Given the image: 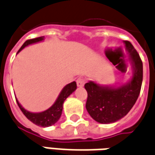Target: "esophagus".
<instances>
[{"instance_id":"obj_1","label":"esophagus","mask_w":155,"mask_h":155,"mask_svg":"<svg viewBox=\"0 0 155 155\" xmlns=\"http://www.w3.org/2000/svg\"><path fill=\"white\" fill-rule=\"evenodd\" d=\"M85 82H86V79H85V77H83V76L79 77L77 79V81H76V83H77L78 87H83V86H84V85L85 84Z\"/></svg>"}]
</instances>
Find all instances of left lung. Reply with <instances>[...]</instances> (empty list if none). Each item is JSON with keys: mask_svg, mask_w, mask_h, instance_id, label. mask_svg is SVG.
<instances>
[{"mask_svg": "<svg viewBox=\"0 0 155 155\" xmlns=\"http://www.w3.org/2000/svg\"><path fill=\"white\" fill-rule=\"evenodd\" d=\"M131 60L133 75L125 84L104 85L90 81L85 85L88 94L85 107L90 116L102 124L115 123L128 113L138 99L143 81V63L130 42L123 41Z\"/></svg>", "mask_w": 155, "mask_h": 155, "instance_id": "left-lung-1", "label": "left lung"}]
</instances>
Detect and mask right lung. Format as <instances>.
<instances>
[{
	"instance_id": "1",
	"label": "right lung",
	"mask_w": 155,
	"mask_h": 155,
	"mask_svg": "<svg viewBox=\"0 0 155 155\" xmlns=\"http://www.w3.org/2000/svg\"><path fill=\"white\" fill-rule=\"evenodd\" d=\"M44 40V37H39V38H37L27 40L23 44V45L21 46V48L18 50L17 54L20 51H21L25 47L31 45V44L39 43V42H42ZM76 88H77V85H76L75 81H73V82L66 85L62 89V91H60L59 96L56 99L54 103L48 109L44 111H40V112H32V111L26 110L21 104L19 103L17 99H16V100H17L18 107L21 109L22 113L26 116L27 118L30 120L34 124L38 125V126L46 127H50L52 125H54L59 121V119L60 118L61 114H62L63 104L64 102V101L66 100L67 97L74 92V91L76 90Z\"/></svg>"
}]
</instances>
